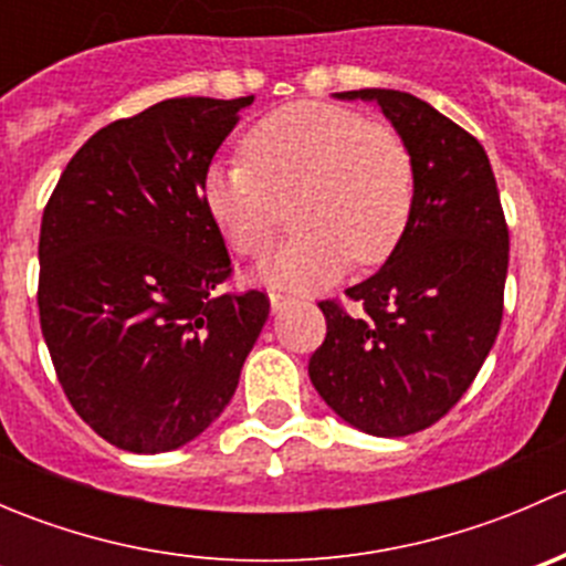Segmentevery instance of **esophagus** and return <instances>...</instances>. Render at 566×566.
Listing matches in <instances>:
<instances>
[{
  "instance_id": "1",
  "label": "esophagus",
  "mask_w": 566,
  "mask_h": 566,
  "mask_svg": "<svg viewBox=\"0 0 566 566\" xmlns=\"http://www.w3.org/2000/svg\"><path fill=\"white\" fill-rule=\"evenodd\" d=\"M268 298H271V312H282L293 304V298H290V295H282V293H271Z\"/></svg>"
}]
</instances>
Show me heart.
Wrapping results in <instances>:
<instances>
[{"mask_svg":"<svg viewBox=\"0 0 566 566\" xmlns=\"http://www.w3.org/2000/svg\"><path fill=\"white\" fill-rule=\"evenodd\" d=\"M243 156L205 169L202 202L241 256L265 254L282 224V205L295 202L298 232L262 262L260 282H334L353 256L361 265L386 260L408 227L416 169L391 125L369 123L345 106L301 101L251 125Z\"/></svg>","mask_w":566,"mask_h":566,"instance_id":"heart-1","label":"heart"}]
</instances>
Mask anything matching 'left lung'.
<instances>
[{"label": "left lung", "mask_w": 566, "mask_h": 566, "mask_svg": "<svg viewBox=\"0 0 566 566\" xmlns=\"http://www.w3.org/2000/svg\"><path fill=\"white\" fill-rule=\"evenodd\" d=\"M334 98L386 114L413 156L416 193L384 268L347 287L364 315L319 304L328 334L310 358V378L356 430L413 436L458 405L499 336L510 230L488 153L458 123L399 90Z\"/></svg>", "instance_id": "left-lung-1"}]
</instances>
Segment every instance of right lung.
<instances>
[{"label":"right lung","instance_id":"1","mask_svg":"<svg viewBox=\"0 0 566 566\" xmlns=\"http://www.w3.org/2000/svg\"><path fill=\"white\" fill-rule=\"evenodd\" d=\"M254 95L169 98L71 158L40 224L38 310L76 413L136 454L172 452L230 405L265 295L219 293L230 254L202 177Z\"/></svg>","mask_w":566,"mask_h":566}]
</instances>
